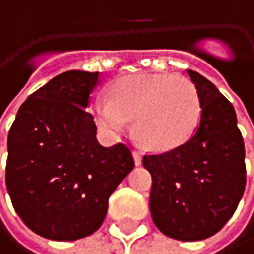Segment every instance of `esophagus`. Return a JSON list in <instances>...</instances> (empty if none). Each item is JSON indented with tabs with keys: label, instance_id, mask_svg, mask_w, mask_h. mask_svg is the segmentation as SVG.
<instances>
[{
	"label": "esophagus",
	"instance_id": "34e87169",
	"mask_svg": "<svg viewBox=\"0 0 254 254\" xmlns=\"http://www.w3.org/2000/svg\"><path fill=\"white\" fill-rule=\"evenodd\" d=\"M141 159H143L141 153H140L138 150H134V161H135V165H141Z\"/></svg>",
	"mask_w": 254,
	"mask_h": 254
}]
</instances>
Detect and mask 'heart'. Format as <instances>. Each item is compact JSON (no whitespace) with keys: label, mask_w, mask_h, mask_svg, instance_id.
<instances>
[{"label":"heart","mask_w":254,"mask_h":254,"mask_svg":"<svg viewBox=\"0 0 254 254\" xmlns=\"http://www.w3.org/2000/svg\"><path fill=\"white\" fill-rule=\"evenodd\" d=\"M101 129L122 134L134 129L138 140L153 150H173L196 131L201 117L199 95L192 81L167 74H134L114 81L111 99L93 104Z\"/></svg>","instance_id":"heart-1"}]
</instances>
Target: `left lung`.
Masks as SVG:
<instances>
[{
  "instance_id": "obj_1",
  "label": "left lung",
  "mask_w": 254,
  "mask_h": 254,
  "mask_svg": "<svg viewBox=\"0 0 254 254\" xmlns=\"http://www.w3.org/2000/svg\"><path fill=\"white\" fill-rule=\"evenodd\" d=\"M201 102V120L185 144L143 158L152 174L150 213L174 240L199 241L219 232L246 189L244 141L232 104L196 71L188 69Z\"/></svg>"
}]
</instances>
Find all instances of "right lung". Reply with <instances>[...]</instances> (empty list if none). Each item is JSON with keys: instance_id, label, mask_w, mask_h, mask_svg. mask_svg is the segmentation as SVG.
<instances>
[{"instance_id": "1", "label": "right lung", "mask_w": 254, "mask_h": 254, "mask_svg": "<svg viewBox=\"0 0 254 254\" xmlns=\"http://www.w3.org/2000/svg\"><path fill=\"white\" fill-rule=\"evenodd\" d=\"M99 72L71 69L20 105L7 138L5 185L23 223L40 237L74 241L102 225L108 198L134 168L122 143L104 147L86 110Z\"/></svg>"}]
</instances>
